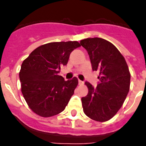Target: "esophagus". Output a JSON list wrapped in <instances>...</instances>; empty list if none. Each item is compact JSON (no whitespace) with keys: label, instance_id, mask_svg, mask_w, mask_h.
<instances>
[{"label":"esophagus","instance_id":"1","mask_svg":"<svg viewBox=\"0 0 146 146\" xmlns=\"http://www.w3.org/2000/svg\"><path fill=\"white\" fill-rule=\"evenodd\" d=\"M78 82H79V85H82V84H84V82L82 80H78Z\"/></svg>","mask_w":146,"mask_h":146}]
</instances>
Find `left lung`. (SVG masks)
Wrapping results in <instances>:
<instances>
[{
  "instance_id": "8db88e82",
  "label": "left lung",
  "mask_w": 146,
  "mask_h": 146,
  "mask_svg": "<svg viewBox=\"0 0 146 146\" xmlns=\"http://www.w3.org/2000/svg\"><path fill=\"white\" fill-rule=\"evenodd\" d=\"M80 44L87 50L93 71L99 72L96 87L86 82L88 93L81 99L83 112L94 121H107L119 110L129 91L128 66L118 49L104 38H88Z\"/></svg>"
}]
</instances>
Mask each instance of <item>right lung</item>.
Returning <instances> with one entry per match:
<instances>
[{"label":"right lung","instance_id":"1","mask_svg":"<svg viewBox=\"0 0 146 146\" xmlns=\"http://www.w3.org/2000/svg\"><path fill=\"white\" fill-rule=\"evenodd\" d=\"M79 47L77 42L45 44L23 62L20 72L22 93L35 113L51 117L64 110L78 80L74 77L66 81L58 73L60 67L66 66L71 52Z\"/></svg>","mask_w":146,"mask_h":146}]
</instances>
